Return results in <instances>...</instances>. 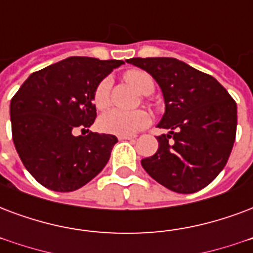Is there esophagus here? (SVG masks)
Listing matches in <instances>:
<instances>
[{"label":"esophagus","mask_w":253,"mask_h":253,"mask_svg":"<svg viewBox=\"0 0 253 253\" xmlns=\"http://www.w3.org/2000/svg\"><path fill=\"white\" fill-rule=\"evenodd\" d=\"M118 139H119V140H131V139H135V135H119Z\"/></svg>","instance_id":"1"}]
</instances>
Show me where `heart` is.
Masks as SVG:
<instances>
[{
	"instance_id": "b5f03b06",
	"label": "heart",
	"mask_w": 253,
	"mask_h": 253,
	"mask_svg": "<svg viewBox=\"0 0 253 253\" xmlns=\"http://www.w3.org/2000/svg\"><path fill=\"white\" fill-rule=\"evenodd\" d=\"M126 80L142 94H150L154 90V81L151 75L142 70H130L126 74ZM111 78L106 77L96 84L92 102L96 109H105L109 105ZM151 123V117L147 111H122L111 109L106 111L98 119V127L102 132L113 135H132L143 130Z\"/></svg>"
}]
</instances>
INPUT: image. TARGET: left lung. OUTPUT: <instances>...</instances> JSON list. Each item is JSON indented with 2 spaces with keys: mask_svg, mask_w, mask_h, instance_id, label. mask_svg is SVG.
Returning a JSON list of instances; mask_svg holds the SVG:
<instances>
[{
  "mask_svg": "<svg viewBox=\"0 0 253 253\" xmlns=\"http://www.w3.org/2000/svg\"><path fill=\"white\" fill-rule=\"evenodd\" d=\"M161 86L166 113L158 151L142 159L147 173L179 194L198 192L228 162L238 125L236 102L213 77L175 58H131Z\"/></svg>",
  "mask_w": 253,
  "mask_h": 253,
  "instance_id": "1",
  "label": "left lung"
}]
</instances>
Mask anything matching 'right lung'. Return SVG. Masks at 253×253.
<instances>
[{
    "mask_svg": "<svg viewBox=\"0 0 253 253\" xmlns=\"http://www.w3.org/2000/svg\"><path fill=\"white\" fill-rule=\"evenodd\" d=\"M122 63L66 58L33 73L11 98L15 150L40 184L58 192L75 191L109 162L118 139L88 131L96 118L92 94L96 84ZM77 129L83 134L75 135Z\"/></svg>",
    "mask_w": 253,
    "mask_h": 253,
    "instance_id": "add662e5",
    "label": "right lung"
}]
</instances>
